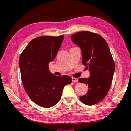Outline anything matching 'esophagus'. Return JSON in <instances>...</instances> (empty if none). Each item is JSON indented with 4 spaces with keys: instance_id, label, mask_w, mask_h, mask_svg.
Listing matches in <instances>:
<instances>
[{
    "instance_id": "esophagus-1",
    "label": "esophagus",
    "mask_w": 131,
    "mask_h": 131,
    "mask_svg": "<svg viewBox=\"0 0 131 131\" xmlns=\"http://www.w3.org/2000/svg\"><path fill=\"white\" fill-rule=\"evenodd\" d=\"M72 82H77L78 81V78H74V77H72Z\"/></svg>"
}]
</instances>
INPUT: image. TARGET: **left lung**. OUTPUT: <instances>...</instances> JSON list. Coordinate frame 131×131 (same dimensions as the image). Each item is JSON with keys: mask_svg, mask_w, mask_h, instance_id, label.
Returning a JSON list of instances; mask_svg holds the SVG:
<instances>
[{"mask_svg": "<svg viewBox=\"0 0 131 131\" xmlns=\"http://www.w3.org/2000/svg\"><path fill=\"white\" fill-rule=\"evenodd\" d=\"M71 40L81 48L82 64L90 72L89 78L78 80L88 86L87 93L80 99L86 105L96 104L107 95L115 71L108 45L101 35L89 31L72 34Z\"/></svg>", "mask_w": 131, "mask_h": 131, "instance_id": "8db88e82", "label": "left lung"}]
</instances>
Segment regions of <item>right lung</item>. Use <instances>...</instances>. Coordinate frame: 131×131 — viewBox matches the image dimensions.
<instances>
[{"label":"right lung","instance_id":"right-lung-1","mask_svg":"<svg viewBox=\"0 0 131 131\" xmlns=\"http://www.w3.org/2000/svg\"><path fill=\"white\" fill-rule=\"evenodd\" d=\"M63 39L64 35L35 38L19 59L24 88L34 103L45 108L56 104L64 87L72 82L71 77L55 76L49 70V63L56 57Z\"/></svg>","mask_w":131,"mask_h":131}]
</instances>
